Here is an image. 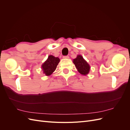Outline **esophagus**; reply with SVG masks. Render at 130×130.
Wrapping results in <instances>:
<instances>
[{
  "mask_svg": "<svg viewBox=\"0 0 130 130\" xmlns=\"http://www.w3.org/2000/svg\"><path fill=\"white\" fill-rule=\"evenodd\" d=\"M69 56H63V58H69Z\"/></svg>",
  "mask_w": 130,
  "mask_h": 130,
  "instance_id": "1",
  "label": "esophagus"
}]
</instances>
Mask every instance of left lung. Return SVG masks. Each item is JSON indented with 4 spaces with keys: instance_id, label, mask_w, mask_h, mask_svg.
I'll list each match as a JSON object with an SVG mask.
<instances>
[{
    "instance_id": "left-lung-1",
    "label": "left lung",
    "mask_w": 130,
    "mask_h": 130,
    "mask_svg": "<svg viewBox=\"0 0 130 130\" xmlns=\"http://www.w3.org/2000/svg\"><path fill=\"white\" fill-rule=\"evenodd\" d=\"M73 63L78 72L81 74L86 75L89 73L90 70L89 65L81 55H77V57L73 60Z\"/></svg>"
}]
</instances>
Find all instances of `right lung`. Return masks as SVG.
Listing matches in <instances>:
<instances>
[{
    "instance_id": "1",
    "label": "right lung",
    "mask_w": 130,
    "mask_h": 130,
    "mask_svg": "<svg viewBox=\"0 0 130 130\" xmlns=\"http://www.w3.org/2000/svg\"><path fill=\"white\" fill-rule=\"evenodd\" d=\"M59 62V58L55 57L53 55L49 56L46 61L42 66L43 73L46 76L52 74L55 70Z\"/></svg>"
}]
</instances>
